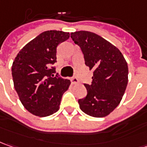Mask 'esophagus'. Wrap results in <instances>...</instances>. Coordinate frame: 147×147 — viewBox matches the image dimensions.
<instances>
[{"label":"esophagus","mask_w":147,"mask_h":147,"mask_svg":"<svg viewBox=\"0 0 147 147\" xmlns=\"http://www.w3.org/2000/svg\"><path fill=\"white\" fill-rule=\"evenodd\" d=\"M71 83L74 84H76L78 83V79H77L76 76H73V77H71Z\"/></svg>","instance_id":"34e87169"}]
</instances>
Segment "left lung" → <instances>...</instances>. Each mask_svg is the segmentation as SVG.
I'll use <instances>...</instances> for the list:
<instances>
[{
  "label": "left lung",
  "mask_w": 147,
  "mask_h": 147,
  "mask_svg": "<svg viewBox=\"0 0 147 147\" xmlns=\"http://www.w3.org/2000/svg\"><path fill=\"white\" fill-rule=\"evenodd\" d=\"M84 54L85 65L94 71L87 95L79 99L80 108L93 117H104L114 111L128 84V64L118 49L100 36L87 31L71 34Z\"/></svg>",
  "instance_id": "left-lung-1"
}]
</instances>
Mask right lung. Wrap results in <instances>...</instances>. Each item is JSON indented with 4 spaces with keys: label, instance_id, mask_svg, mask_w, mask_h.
<instances>
[{
    "label": "right lung",
    "instance_id": "obj_1",
    "mask_svg": "<svg viewBox=\"0 0 147 147\" xmlns=\"http://www.w3.org/2000/svg\"><path fill=\"white\" fill-rule=\"evenodd\" d=\"M70 37L68 32L46 31L23 47L12 65L14 89L23 107L45 117L57 112L71 81L55 74L57 47Z\"/></svg>",
    "mask_w": 147,
    "mask_h": 147
}]
</instances>
